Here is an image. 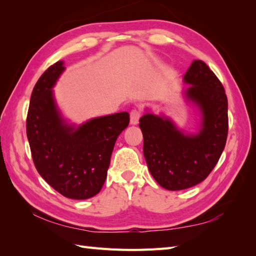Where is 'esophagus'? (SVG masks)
I'll use <instances>...</instances> for the list:
<instances>
[{
	"label": "esophagus",
	"instance_id": "34e87169",
	"mask_svg": "<svg viewBox=\"0 0 256 256\" xmlns=\"http://www.w3.org/2000/svg\"><path fill=\"white\" fill-rule=\"evenodd\" d=\"M140 117H141V112L139 110H132L130 112V124H137L139 122Z\"/></svg>",
	"mask_w": 256,
	"mask_h": 256
}]
</instances>
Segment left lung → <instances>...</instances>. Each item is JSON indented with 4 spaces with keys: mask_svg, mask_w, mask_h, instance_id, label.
<instances>
[{
    "mask_svg": "<svg viewBox=\"0 0 256 256\" xmlns=\"http://www.w3.org/2000/svg\"><path fill=\"white\" fill-rule=\"evenodd\" d=\"M184 90L200 112L197 134L178 129L171 118L148 112L140 118L144 156L158 184L180 190L200 184L212 171L228 136V100L222 84L202 60H194L185 73Z\"/></svg>",
    "mask_w": 256,
    "mask_h": 256,
    "instance_id": "1",
    "label": "left lung"
}]
</instances>
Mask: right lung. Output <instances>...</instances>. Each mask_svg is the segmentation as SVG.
I'll list each match as a JSON object with an SVG mask.
<instances>
[{
  "mask_svg": "<svg viewBox=\"0 0 256 256\" xmlns=\"http://www.w3.org/2000/svg\"><path fill=\"white\" fill-rule=\"evenodd\" d=\"M64 61L49 66L32 90L26 132L38 173L64 197L88 200L103 187L118 136L129 124L127 112L92 118L82 124L64 118L54 86Z\"/></svg>",
  "mask_w": 256,
  "mask_h": 256,
  "instance_id": "right-lung-1",
  "label": "right lung"
}]
</instances>
